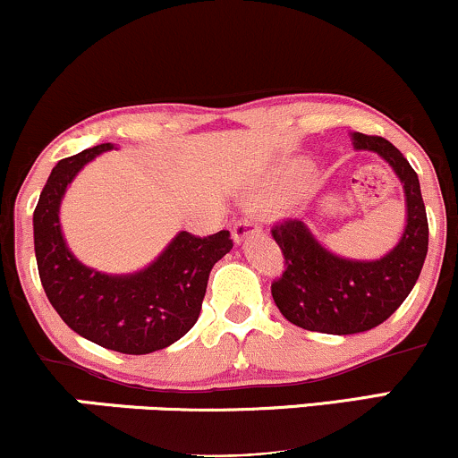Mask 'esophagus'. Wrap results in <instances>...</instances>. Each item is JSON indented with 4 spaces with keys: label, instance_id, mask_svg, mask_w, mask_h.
Listing matches in <instances>:
<instances>
[{
    "label": "esophagus",
    "instance_id": "esophagus-1",
    "mask_svg": "<svg viewBox=\"0 0 458 458\" xmlns=\"http://www.w3.org/2000/svg\"><path fill=\"white\" fill-rule=\"evenodd\" d=\"M259 234H262V225L251 217L239 219V222L233 225V239L236 243H243V241L250 239V236H259Z\"/></svg>",
    "mask_w": 458,
    "mask_h": 458
}]
</instances>
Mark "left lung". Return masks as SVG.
<instances>
[{"instance_id":"left-lung-1","label":"left lung","mask_w":458,"mask_h":458,"mask_svg":"<svg viewBox=\"0 0 458 458\" xmlns=\"http://www.w3.org/2000/svg\"><path fill=\"white\" fill-rule=\"evenodd\" d=\"M357 150H372L394 167L407 196V228L381 260H344L329 254L299 219L271 228L280 245L284 273L271 282L273 301L284 318L318 334L368 331L401 308L418 282L428 251V222L418 174L403 152L381 135L353 133Z\"/></svg>"}]
</instances>
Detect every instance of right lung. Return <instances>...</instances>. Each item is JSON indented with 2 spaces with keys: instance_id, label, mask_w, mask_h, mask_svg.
<instances>
[{
  "instance_id": "1",
  "label": "right lung",
  "mask_w": 458,
  "mask_h": 458,
  "mask_svg": "<svg viewBox=\"0 0 458 458\" xmlns=\"http://www.w3.org/2000/svg\"><path fill=\"white\" fill-rule=\"evenodd\" d=\"M112 148L98 144L54 167L34 208L36 262L47 299L68 327L103 349L146 355L176 343L196 325L208 273L234 243L228 230L208 236L181 233L135 276H105L83 267L62 239L60 199L88 161Z\"/></svg>"
}]
</instances>
